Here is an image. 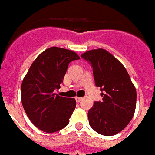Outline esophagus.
Instances as JSON below:
<instances>
[{"label":"esophagus","instance_id":"esophagus-1","mask_svg":"<svg viewBox=\"0 0 155 155\" xmlns=\"http://www.w3.org/2000/svg\"><path fill=\"white\" fill-rule=\"evenodd\" d=\"M82 99H83V98L77 97V96H76V97H75V101H76V102H77V103H80V102L82 101Z\"/></svg>","mask_w":155,"mask_h":155}]
</instances>
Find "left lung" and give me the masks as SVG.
Segmentation results:
<instances>
[{
    "label": "left lung",
    "instance_id": "obj_1",
    "mask_svg": "<svg viewBox=\"0 0 155 155\" xmlns=\"http://www.w3.org/2000/svg\"><path fill=\"white\" fill-rule=\"evenodd\" d=\"M81 57L93 68L95 85L104 91L88 112L91 127L98 134L112 136L130 123L136 107V90L126 69L104 49L86 51Z\"/></svg>",
    "mask_w": 155,
    "mask_h": 155
}]
</instances>
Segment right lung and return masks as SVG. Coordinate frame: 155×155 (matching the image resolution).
<instances>
[{
    "label": "right lung",
    "mask_w": 155,
    "mask_h": 155,
    "mask_svg": "<svg viewBox=\"0 0 155 155\" xmlns=\"http://www.w3.org/2000/svg\"><path fill=\"white\" fill-rule=\"evenodd\" d=\"M75 52L51 47L39 54L31 65L21 84V102L32 124L46 133L62 130L70 122L75 109L74 98L60 96V89L69 63L79 60Z\"/></svg>",
    "instance_id": "1"
}]
</instances>
